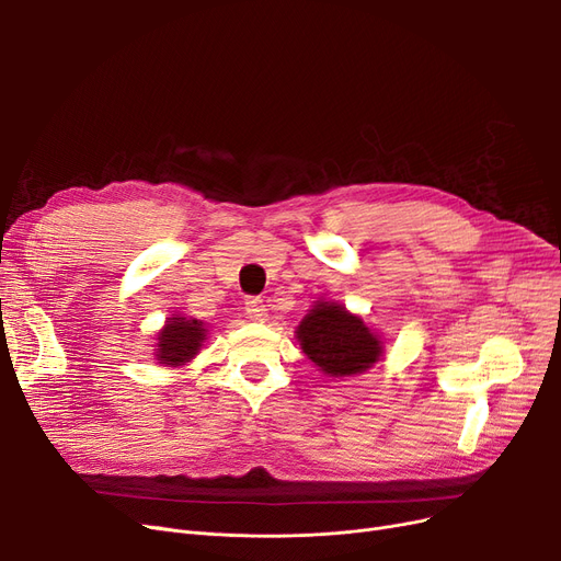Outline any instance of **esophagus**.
<instances>
[{
	"label": "esophagus",
	"instance_id": "1",
	"mask_svg": "<svg viewBox=\"0 0 561 561\" xmlns=\"http://www.w3.org/2000/svg\"><path fill=\"white\" fill-rule=\"evenodd\" d=\"M245 316L253 322H264L266 320V306L260 297H250L245 299Z\"/></svg>",
	"mask_w": 561,
	"mask_h": 561
}]
</instances>
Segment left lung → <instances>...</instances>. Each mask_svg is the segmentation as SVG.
I'll return each mask as SVG.
<instances>
[{
    "label": "left lung",
    "instance_id": "1",
    "mask_svg": "<svg viewBox=\"0 0 561 561\" xmlns=\"http://www.w3.org/2000/svg\"><path fill=\"white\" fill-rule=\"evenodd\" d=\"M297 341L306 357L327 376H355L380 359V339L334 301H318L297 327Z\"/></svg>",
    "mask_w": 561,
    "mask_h": 561
}]
</instances>
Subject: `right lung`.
I'll use <instances>...</instances> for the list:
<instances>
[{"instance_id":"add662e5","label":"right lung","mask_w":561,"mask_h":561,"mask_svg":"<svg viewBox=\"0 0 561 561\" xmlns=\"http://www.w3.org/2000/svg\"><path fill=\"white\" fill-rule=\"evenodd\" d=\"M206 339L204 322L187 318H169L158 334V359L164 366H181L199 353Z\"/></svg>"}]
</instances>
